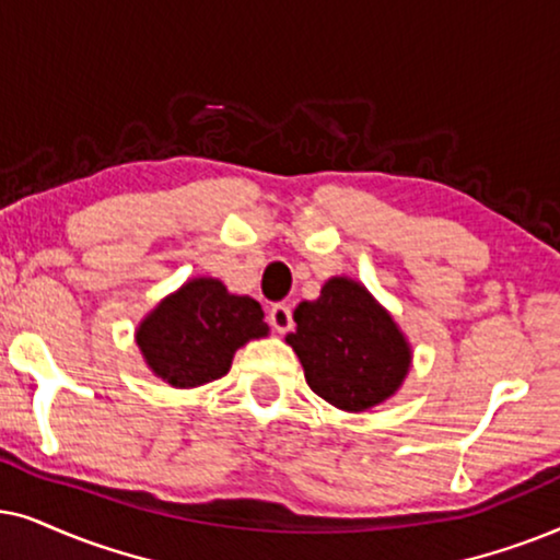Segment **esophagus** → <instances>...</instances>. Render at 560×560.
I'll return each instance as SVG.
<instances>
[{
    "label": "esophagus",
    "instance_id": "obj_1",
    "mask_svg": "<svg viewBox=\"0 0 560 560\" xmlns=\"http://www.w3.org/2000/svg\"><path fill=\"white\" fill-rule=\"evenodd\" d=\"M268 323L273 325L276 332H287L292 327V310L287 304H273L271 312H268Z\"/></svg>",
    "mask_w": 560,
    "mask_h": 560
}]
</instances>
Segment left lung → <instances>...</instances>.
<instances>
[{"instance_id":"1","label":"left lung","mask_w":560,"mask_h":560,"mask_svg":"<svg viewBox=\"0 0 560 560\" xmlns=\"http://www.w3.org/2000/svg\"><path fill=\"white\" fill-rule=\"evenodd\" d=\"M294 323L287 342L310 389L332 407L366 412L405 382L412 363L405 332L358 281L332 276L315 302H300Z\"/></svg>"}]
</instances>
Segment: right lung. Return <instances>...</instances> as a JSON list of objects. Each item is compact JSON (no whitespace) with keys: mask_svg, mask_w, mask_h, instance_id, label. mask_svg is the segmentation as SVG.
I'll return each instance as SVG.
<instances>
[{"mask_svg":"<svg viewBox=\"0 0 560 560\" xmlns=\"http://www.w3.org/2000/svg\"><path fill=\"white\" fill-rule=\"evenodd\" d=\"M266 335L256 300L230 294L222 281L202 276L161 300L138 325L136 340L155 376L194 389L225 376L235 350Z\"/></svg>","mask_w":560,"mask_h":560,"instance_id":"add662e5","label":"right lung"}]
</instances>
